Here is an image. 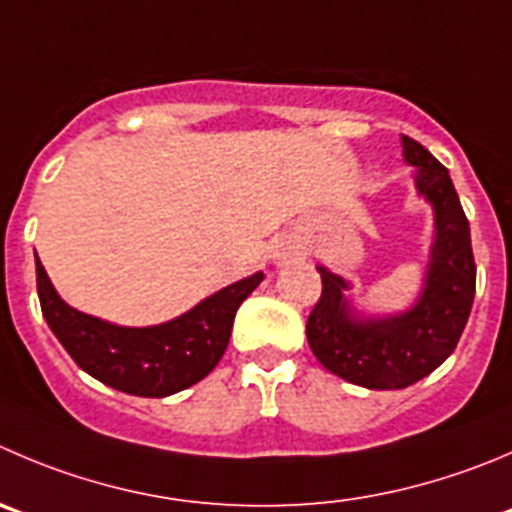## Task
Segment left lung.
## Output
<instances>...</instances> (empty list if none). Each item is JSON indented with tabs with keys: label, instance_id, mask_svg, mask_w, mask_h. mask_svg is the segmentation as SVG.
Listing matches in <instances>:
<instances>
[{
	"label": "left lung",
	"instance_id": "obj_1",
	"mask_svg": "<svg viewBox=\"0 0 512 512\" xmlns=\"http://www.w3.org/2000/svg\"><path fill=\"white\" fill-rule=\"evenodd\" d=\"M402 155L415 168L417 196L435 213L420 296L397 314H362L347 296L352 284L316 266L321 299L306 321L314 357L332 374L367 389H405L435 372L455 352L475 299L470 223L450 173L407 135H402Z\"/></svg>",
	"mask_w": 512,
	"mask_h": 512
}]
</instances>
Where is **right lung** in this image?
Returning <instances> with one entry per match:
<instances>
[{
  "instance_id": "obj_1",
  "label": "right lung",
  "mask_w": 512,
  "mask_h": 512,
  "mask_svg": "<svg viewBox=\"0 0 512 512\" xmlns=\"http://www.w3.org/2000/svg\"><path fill=\"white\" fill-rule=\"evenodd\" d=\"M34 264L42 314L67 354L97 382L135 397H168L201 382L226 352L238 306L264 281L256 271L163 324L120 326L72 309L37 253Z\"/></svg>"
}]
</instances>
